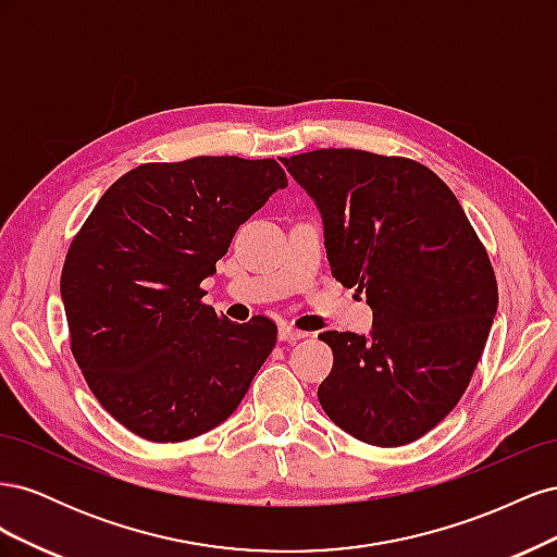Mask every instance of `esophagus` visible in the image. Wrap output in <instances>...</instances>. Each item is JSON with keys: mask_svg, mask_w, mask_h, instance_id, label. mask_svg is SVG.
Segmentation results:
<instances>
[{"mask_svg": "<svg viewBox=\"0 0 557 557\" xmlns=\"http://www.w3.org/2000/svg\"><path fill=\"white\" fill-rule=\"evenodd\" d=\"M305 336H307V332H301V330H297L288 323L278 325V339L281 342H297V339H305Z\"/></svg>", "mask_w": 557, "mask_h": 557, "instance_id": "34e87169", "label": "esophagus"}]
</instances>
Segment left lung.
Instances as JSON below:
<instances>
[{
  "label": "left lung",
  "mask_w": 557,
  "mask_h": 557,
  "mask_svg": "<svg viewBox=\"0 0 557 557\" xmlns=\"http://www.w3.org/2000/svg\"><path fill=\"white\" fill-rule=\"evenodd\" d=\"M320 209L332 276L367 295L372 336L323 332L334 425L372 446L420 440L455 409L497 313V281L458 197L425 164L356 148L283 160Z\"/></svg>",
  "instance_id": "8db88e82"
}]
</instances>
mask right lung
<instances>
[{"label":"right lung","mask_w":557,"mask_h":557,"mask_svg":"<svg viewBox=\"0 0 557 557\" xmlns=\"http://www.w3.org/2000/svg\"><path fill=\"white\" fill-rule=\"evenodd\" d=\"M283 166L237 156L139 164L97 201L66 250L60 293L74 360L129 432L176 444L221 425L276 344V323L205 305L234 232Z\"/></svg>","instance_id":"add662e5"}]
</instances>
